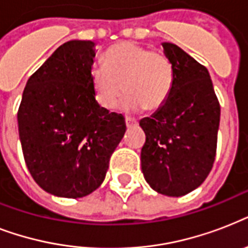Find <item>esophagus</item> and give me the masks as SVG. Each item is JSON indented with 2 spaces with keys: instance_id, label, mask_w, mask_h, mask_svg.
I'll list each match as a JSON object with an SVG mask.
<instances>
[{
  "instance_id": "1",
  "label": "esophagus",
  "mask_w": 248,
  "mask_h": 248,
  "mask_svg": "<svg viewBox=\"0 0 248 248\" xmlns=\"http://www.w3.org/2000/svg\"><path fill=\"white\" fill-rule=\"evenodd\" d=\"M136 124H138L136 120H132V118H130V117H126V126H127V128L135 127Z\"/></svg>"
}]
</instances>
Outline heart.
<instances>
[{"label":"heart","instance_id":"b5f03b06","mask_svg":"<svg viewBox=\"0 0 248 248\" xmlns=\"http://www.w3.org/2000/svg\"><path fill=\"white\" fill-rule=\"evenodd\" d=\"M90 83L96 101L107 110L116 108L124 89L128 93L124 100V110H155L171 93L173 67L162 52L124 41L108 48L103 64L91 67Z\"/></svg>","mask_w":248,"mask_h":248}]
</instances>
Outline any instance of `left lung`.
<instances>
[{
    "label": "left lung",
    "instance_id": "obj_1",
    "mask_svg": "<svg viewBox=\"0 0 248 248\" xmlns=\"http://www.w3.org/2000/svg\"><path fill=\"white\" fill-rule=\"evenodd\" d=\"M173 67V85L165 104L140 121L145 132L141 171L153 190L180 197L198 188L216 155L220 104L210 73L179 46L163 42Z\"/></svg>",
    "mask_w": 248,
    "mask_h": 248
}]
</instances>
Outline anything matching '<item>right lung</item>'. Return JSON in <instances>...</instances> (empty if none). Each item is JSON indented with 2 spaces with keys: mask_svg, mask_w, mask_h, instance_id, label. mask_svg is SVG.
Wrapping results in <instances>:
<instances>
[{
  "mask_svg": "<svg viewBox=\"0 0 248 248\" xmlns=\"http://www.w3.org/2000/svg\"><path fill=\"white\" fill-rule=\"evenodd\" d=\"M95 45L75 40L59 46L23 91L17 127L25 165L52 196L81 198L96 190L126 131L124 116L93 96Z\"/></svg>",
  "mask_w": 248,
  "mask_h": 248,
  "instance_id": "1",
  "label": "right lung"
}]
</instances>
